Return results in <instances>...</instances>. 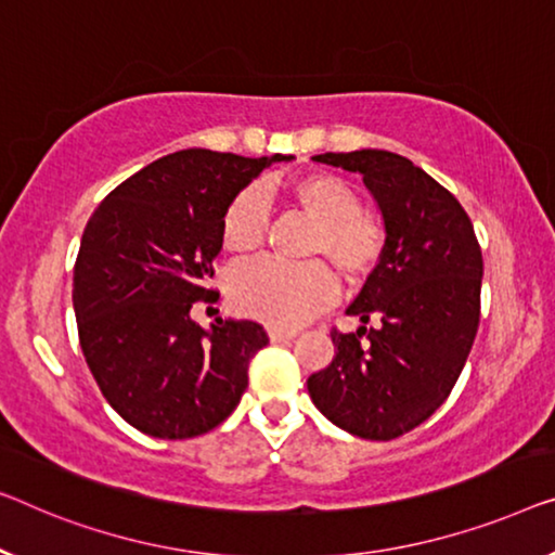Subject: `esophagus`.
Returning a JSON list of instances; mask_svg holds the SVG:
<instances>
[{
    "mask_svg": "<svg viewBox=\"0 0 555 555\" xmlns=\"http://www.w3.org/2000/svg\"><path fill=\"white\" fill-rule=\"evenodd\" d=\"M294 336H296L294 331H284V328H269V338H271V344L288 341V338H294Z\"/></svg>",
    "mask_w": 555,
    "mask_h": 555,
    "instance_id": "obj_1",
    "label": "esophagus"
}]
</instances>
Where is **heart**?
<instances>
[{
    "label": "heart",
    "mask_w": 555,
    "mask_h": 555,
    "mask_svg": "<svg viewBox=\"0 0 555 555\" xmlns=\"http://www.w3.org/2000/svg\"><path fill=\"white\" fill-rule=\"evenodd\" d=\"M281 194L313 221L311 256H326L346 281H361L378 267L386 246L384 224L359 209L361 198L351 181L331 171H309L284 186L238 192L221 219V244L231 256H249L263 244L269 224L267 196ZM336 279L324 263L288 267L256 261L234 271L229 301L234 311L274 328H296L334 301Z\"/></svg>",
    "instance_id": "1"
}]
</instances>
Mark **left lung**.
<instances>
[{
    "instance_id": "8db88e82",
    "label": "left lung",
    "mask_w": 555,
    "mask_h": 555,
    "mask_svg": "<svg viewBox=\"0 0 555 555\" xmlns=\"http://www.w3.org/2000/svg\"><path fill=\"white\" fill-rule=\"evenodd\" d=\"M313 162L361 173L386 246L346 309L363 326L331 331L334 359L306 386L331 424L391 441L424 424L459 382L481 317V246L456 196L406 156L359 149Z\"/></svg>"
}]
</instances>
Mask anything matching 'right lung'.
I'll list each match as a JSON object with an SVG mask.
<instances>
[{
    "instance_id": "1",
    "label": "right lung",
    "mask_w": 555,
    "mask_h": 555,
    "mask_svg": "<svg viewBox=\"0 0 555 555\" xmlns=\"http://www.w3.org/2000/svg\"><path fill=\"white\" fill-rule=\"evenodd\" d=\"M184 149L96 206L74 263V313L87 366L119 416L154 438L202 436L238 406L249 361L269 344L256 321L192 319L221 251L227 206L274 162Z\"/></svg>"
}]
</instances>
